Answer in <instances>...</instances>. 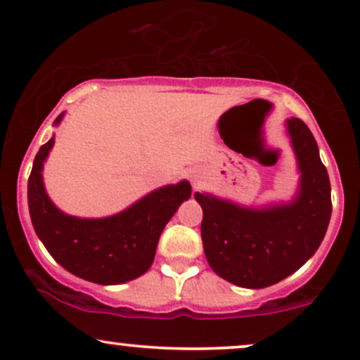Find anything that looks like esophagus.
Here are the masks:
<instances>
[{"label": "esophagus", "mask_w": 360, "mask_h": 360, "mask_svg": "<svg viewBox=\"0 0 360 360\" xmlns=\"http://www.w3.org/2000/svg\"><path fill=\"white\" fill-rule=\"evenodd\" d=\"M193 181H197V179H193Z\"/></svg>", "instance_id": "34e87169"}]
</instances>
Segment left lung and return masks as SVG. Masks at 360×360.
Returning <instances> with one entry per match:
<instances>
[{
	"label": "left lung",
	"mask_w": 360,
	"mask_h": 360,
	"mask_svg": "<svg viewBox=\"0 0 360 360\" xmlns=\"http://www.w3.org/2000/svg\"><path fill=\"white\" fill-rule=\"evenodd\" d=\"M286 131L300 172L293 200L256 209L195 193L204 210L207 261L215 274L243 288H266L298 271L322 244L330 222V180L314 134L298 117L286 120Z\"/></svg>",
	"instance_id": "1"
}]
</instances>
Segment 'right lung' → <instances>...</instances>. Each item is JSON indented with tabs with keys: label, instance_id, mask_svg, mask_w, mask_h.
Wrapping results in <instances>:
<instances>
[{
	"label": "right lung",
	"instance_id": "add662e5",
	"mask_svg": "<svg viewBox=\"0 0 360 360\" xmlns=\"http://www.w3.org/2000/svg\"><path fill=\"white\" fill-rule=\"evenodd\" d=\"M62 117L63 112L53 124ZM53 143L52 136L38 150L28 179V209L38 239L62 268L97 285H121L145 274L165 226L190 198L188 181L156 188L109 217H74L55 207L45 192L41 172Z\"/></svg>",
	"mask_w": 360,
	"mask_h": 360
}]
</instances>
